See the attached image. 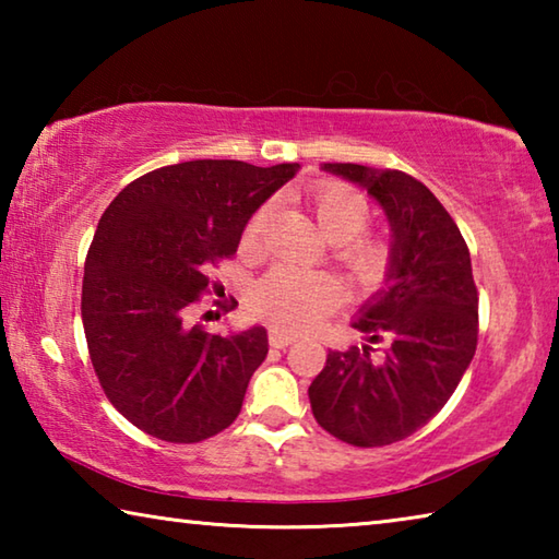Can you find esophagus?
<instances>
[{
  "label": "esophagus",
  "instance_id": "1",
  "mask_svg": "<svg viewBox=\"0 0 559 559\" xmlns=\"http://www.w3.org/2000/svg\"><path fill=\"white\" fill-rule=\"evenodd\" d=\"M293 335H288V333H283V330H278V328H271L269 330V343H271V347H288L290 343H293Z\"/></svg>",
  "mask_w": 559,
  "mask_h": 559
}]
</instances>
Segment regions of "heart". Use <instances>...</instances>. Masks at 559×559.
<instances>
[{"mask_svg": "<svg viewBox=\"0 0 559 559\" xmlns=\"http://www.w3.org/2000/svg\"><path fill=\"white\" fill-rule=\"evenodd\" d=\"M313 212L320 229L328 239L335 241V257L349 271V276L362 286H372L384 278L392 259L390 243L374 236H359L370 219V204L357 189L323 185L313 194ZM266 216L269 206H261L251 216L243 229V243L253 246L259 241ZM340 298H343V288L328 273L278 266L253 286L251 308L271 325L300 333L318 325L337 306Z\"/></svg>", "mask_w": 559, "mask_h": 559, "instance_id": "1", "label": "heart"}]
</instances>
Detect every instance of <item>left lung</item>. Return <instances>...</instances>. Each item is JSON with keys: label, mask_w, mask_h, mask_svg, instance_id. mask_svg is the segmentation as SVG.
I'll use <instances>...</instances> for the list:
<instances>
[{"label": "left lung", "mask_w": 559, "mask_h": 559, "mask_svg": "<svg viewBox=\"0 0 559 559\" xmlns=\"http://www.w3.org/2000/svg\"><path fill=\"white\" fill-rule=\"evenodd\" d=\"M382 206L392 259L382 290L359 308L362 347L330 349L308 386L316 421L353 447H386L441 412L478 343V290L456 222L419 179L400 169L325 163ZM380 342L383 353L371 347Z\"/></svg>", "instance_id": "obj_1"}]
</instances>
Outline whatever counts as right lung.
I'll use <instances>...</instances> for the list:
<instances>
[{"instance_id":"obj_1","label":"right lung","mask_w":559,"mask_h":559,"mask_svg":"<svg viewBox=\"0 0 559 559\" xmlns=\"http://www.w3.org/2000/svg\"><path fill=\"white\" fill-rule=\"evenodd\" d=\"M298 167L192 159L138 177L103 212L83 273V330L103 392L150 437L197 443L239 416L269 353L266 328L212 335L185 318L210 266L234 257L253 212Z\"/></svg>"}]
</instances>
